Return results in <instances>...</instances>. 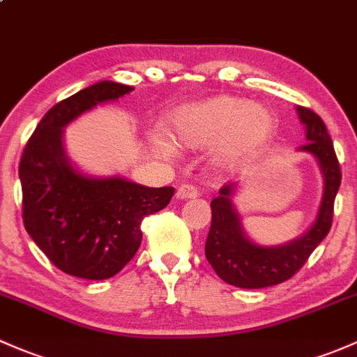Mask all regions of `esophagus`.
<instances>
[{
    "mask_svg": "<svg viewBox=\"0 0 357 357\" xmlns=\"http://www.w3.org/2000/svg\"><path fill=\"white\" fill-rule=\"evenodd\" d=\"M198 197V191L195 186L191 185H181L176 191V198L178 200H191V198H197Z\"/></svg>",
    "mask_w": 357,
    "mask_h": 357,
    "instance_id": "34e87169",
    "label": "esophagus"
}]
</instances>
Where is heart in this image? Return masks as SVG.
Returning a JSON list of instances; mask_svg holds the SVG:
<instances>
[{"label": "heart", "mask_w": 357, "mask_h": 357, "mask_svg": "<svg viewBox=\"0 0 357 357\" xmlns=\"http://www.w3.org/2000/svg\"><path fill=\"white\" fill-rule=\"evenodd\" d=\"M164 125L178 147L204 150L213 145V164L226 167L260 152L272 138L275 119L267 107L243 97L215 96L176 107ZM152 144L164 155L174 152L162 137H153Z\"/></svg>", "instance_id": "obj_1"}]
</instances>
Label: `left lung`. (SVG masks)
<instances>
[{
    "mask_svg": "<svg viewBox=\"0 0 357 357\" xmlns=\"http://www.w3.org/2000/svg\"><path fill=\"white\" fill-rule=\"evenodd\" d=\"M306 126L307 144L299 150L314 155L324 174V197L317 219L303 236L279 246H261L245 234L238 212L232 205L234 185H224L219 197L210 202L212 224L205 243V257L224 282L243 289H261L291 279L328 234L333 219V202L339 191V160L324 119L307 107L298 106Z\"/></svg>",
    "mask_w": 357,
    "mask_h": 357,
    "instance_id": "8db88e82",
    "label": "left lung"
}]
</instances>
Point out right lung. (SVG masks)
<instances>
[{"label": "right lung", "instance_id": "obj_1", "mask_svg": "<svg viewBox=\"0 0 357 357\" xmlns=\"http://www.w3.org/2000/svg\"><path fill=\"white\" fill-rule=\"evenodd\" d=\"M133 87L104 80L73 93L44 114L18 167L22 217L29 236L59 270L104 280L135 257L142 220L171 202L174 188H149L119 176L96 178L71 166L63 128L97 104L118 100Z\"/></svg>", "mask_w": 357, "mask_h": 357}]
</instances>
